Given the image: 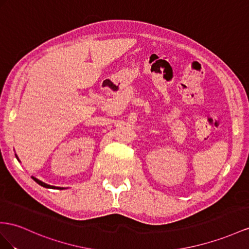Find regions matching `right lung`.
Segmentation results:
<instances>
[{"label": "right lung", "instance_id": "obj_1", "mask_svg": "<svg viewBox=\"0 0 249 249\" xmlns=\"http://www.w3.org/2000/svg\"><path fill=\"white\" fill-rule=\"evenodd\" d=\"M16 157H17V159H18V161H20L18 160V156L16 155ZM34 179V181H36L37 184H39V185H41V186H43V187H45V188H53V189H64V188H62V187H56V186H52V185H48V184H46V183H44V182H42V181H40V180H37L36 178H35V177H31Z\"/></svg>", "mask_w": 249, "mask_h": 249}]
</instances>
